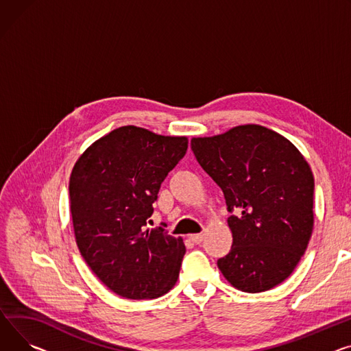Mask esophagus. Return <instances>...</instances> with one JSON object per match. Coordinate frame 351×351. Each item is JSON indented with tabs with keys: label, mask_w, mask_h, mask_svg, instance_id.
I'll return each instance as SVG.
<instances>
[{
	"label": "esophagus",
	"mask_w": 351,
	"mask_h": 351,
	"mask_svg": "<svg viewBox=\"0 0 351 351\" xmlns=\"http://www.w3.org/2000/svg\"><path fill=\"white\" fill-rule=\"evenodd\" d=\"M203 239H204L203 232H200V234H193V236H191V240H192L195 244H200V243L203 241Z\"/></svg>",
	"instance_id": "obj_1"
}]
</instances>
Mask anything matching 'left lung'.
<instances>
[{"mask_svg":"<svg viewBox=\"0 0 351 351\" xmlns=\"http://www.w3.org/2000/svg\"><path fill=\"white\" fill-rule=\"evenodd\" d=\"M191 147L231 213L232 245L217 260L224 278L250 293L285 281L313 230L315 180L306 159L285 136L255 124L193 138Z\"/></svg>","mask_w":351,"mask_h":351,"instance_id":"left-lung-1","label":"left lung"}]
</instances>
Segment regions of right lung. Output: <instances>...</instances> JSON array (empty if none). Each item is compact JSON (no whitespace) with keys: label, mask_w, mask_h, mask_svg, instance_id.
<instances>
[{"label":"right lung","mask_w":351,"mask_h":351,"mask_svg":"<svg viewBox=\"0 0 351 351\" xmlns=\"http://www.w3.org/2000/svg\"><path fill=\"white\" fill-rule=\"evenodd\" d=\"M188 151L186 136L120 127L75 163L69 196L76 243L100 281L127 299H155L176 284L183 240L148 228L162 182Z\"/></svg>","instance_id":"right-lung-1"}]
</instances>
